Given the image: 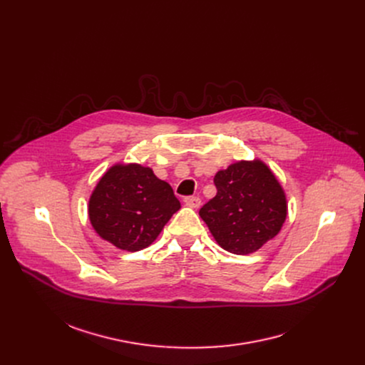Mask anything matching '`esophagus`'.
<instances>
[{"instance_id": "esophagus-1", "label": "esophagus", "mask_w": 365, "mask_h": 365, "mask_svg": "<svg viewBox=\"0 0 365 365\" xmlns=\"http://www.w3.org/2000/svg\"><path fill=\"white\" fill-rule=\"evenodd\" d=\"M183 202L190 206V207H199L200 206V199L197 196H186L183 199Z\"/></svg>"}]
</instances>
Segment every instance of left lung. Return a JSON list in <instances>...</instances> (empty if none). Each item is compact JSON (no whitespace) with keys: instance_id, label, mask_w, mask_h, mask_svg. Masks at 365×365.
I'll return each instance as SVG.
<instances>
[{"instance_id":"1","label":"left lung","mask_w":365,"mask_h":365,"mask_svg":"<svg viewBox=\"0 0 365 365\" xmlns=\"http://www.w3.org/2000/svg\"><path fill=\"white\" fill-rule=\"evenodd\" d=\"M214 183L217 195L199 215L224 250L251 254L280 232L287 215L286 193L264 162H235L220 170Z\"/></svg>"}]
</instances>
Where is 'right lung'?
<instances>
[{
  "label": "right lung",
  "instance_id": "add662e5",
  "mask_svg": "<svg viewBox=\"0 0 365 365\" xmlns=\"http://www.w3.org/2000/svg\"><path fill=\"white\" fill-rule=\"evenodd\" d=\"M180 202L150 168L117 163L96 183L88 203L96 234L120 250L140 251L159 237Z\"/></svg>",
  "mask_w": 365,
  "mask_h": 365
}]
</instances>
